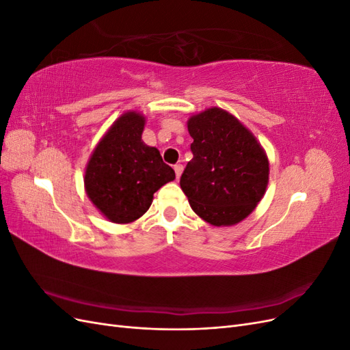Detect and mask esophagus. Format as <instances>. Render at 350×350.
I'll return each mask as SVG.
<instances>
[{"label": "esophagus", "instance_id": "obj_1", "mask_svg": "<svg viewBox=\"0 0 350 350\" xmlns=\"http://www.w3.org/2000/svg\"><path fill=\"white\" fill-rule=\"evenodd\" d=\"M174 171H175V175H176V179H179V176H181V174L184 171V166L181 163H176L174 166Z\"/></svg>", "mask_w": 350, "mask_h": 350}]
</instances>
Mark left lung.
<instances>
[{
  "label": "left lung",
  "instance_id": "obj_1",
  "mask_svg": "<svg viewBox=\"0 0 350 350\" xmlns=\"http://www.w3.org/2000/svg\"><path fill=\"white\" fill-rule=\"evenodd\" d=\"M193 159L181 188L196 213L213 226H232L260 203L269 183V159L234 115L208 108L187 122Z\"/></svg>",
  "mask_w": 350,
  "mask_h": 350
}]
</instances>
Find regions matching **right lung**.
Returning a JSON list of instances; mask_svg holds the SVG:
<instances>
[{
  "label": "right lung",
  "instance_id": "right-lung-1",
  "mask_svg": "<svg viewBox=\"0 0 350 350\" xmlns=\"http://www.w3.org/2000/svg\"><path fill=\"white\" fill-rule=\"evenodd\" d=\"M144 116L122 113L94 147L84 174L88 197L113 224H130L149 210L153 194L174 181V169L142 140Z\"/></svg>",
  "mask_w": 350,
  "mask_h": 350
}]
</instances>
